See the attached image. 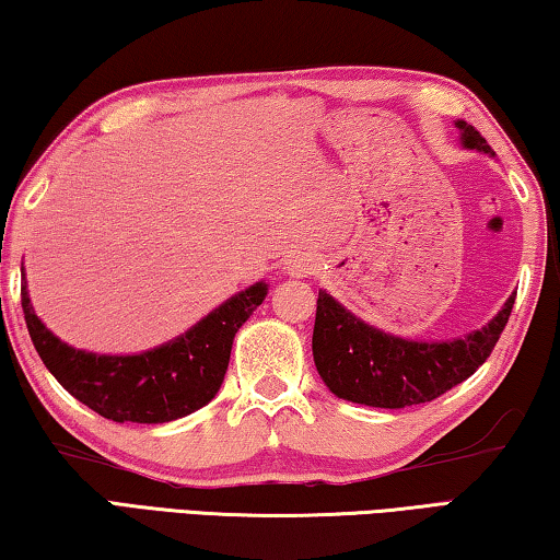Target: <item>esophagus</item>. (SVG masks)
Listing matches in <instances>:
<instances>
[{"instance_id":"obj_1","label":"esophagus","mask_w":560,"mask_h":560,"mask_svg":"<svg viewBox=\"0 0 560 560\" xmlns=\"http://www.w3.org/2000/svg\"><path fill=\"white\" fill-rule=\"evenodd\" d=\"M316 271V264H314V259L311 257H306V254H299V257H293V259H289V264H287V273L289 277H293V279H303V277H311V273Z\"/></svg>"}]
</instances>
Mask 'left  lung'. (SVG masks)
Segmentation results:
<instances>
[{"mask_svg":"<svg viewBox=\"0 0 560 560\" xmlns=\"http://www.w3.org/2000/svg\"><path fill=\"white\" fill-rule=\"evenodd\" d=\"M454 128L462 148L494 158V150L467 120H454ZM514 299L516 293H511L487 326L462 338L412 340L365 324L320 289L311 340L316 371L328 390L348 402L387 410L430 402L467 381L491 355Z\"/></svg>","mask_w":560,"mask_h":560,"instance_id":"8db88e82","label":"left lung"}]
</instances>
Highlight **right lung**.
<instances>
[{
  "mask_svg": "<svg viewBox=\"0 0 560 560\" xmlns=\"http://www.w3.org/2000/svg\"><path fill=\"white\" fill-rule=\"evenodd\" d=\"M257 281L220 303L167 343L132 355H106L63 343L42 324L22 273V308L36 353L75 400L113 422L160 424L200 410L220 393L236 330L267 299Z\"/></svg>",
  "mask_w": 560,
  "mask_h": 560,
  "instance_id": "obj_1",
  "label": "right lung"
}]
</instances>
